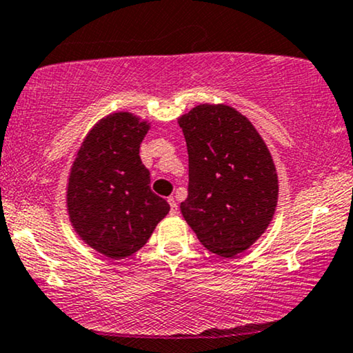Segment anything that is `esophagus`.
<instances>
[{"mask_svg":"<svg viewBox=\"0 0 353 353\" xmlns=\"http://www.w3.org/2000/svg\"><path fill=\"white\" fill-rule=\"evenodd\" d=\"M168 204H170V214L176 215L178 214V205H176V202H175V199H173V197H168Z\"/></svg>","mask_w":353,"mask_h":353,"instance_id":"34e87169","label":"esophagus"}]
</instances>
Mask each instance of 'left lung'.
Masks as SVG:
<instances>
[{
    "mask_svg": "<svg viewBox=\"0 0 353 353\" xmlns=\"http://www.w3.org/2000/svg\"><path fill=\"white\" fill-rule=\"evenodd\" d=\"M178 123L190 157L188 197L180 209L205 249L244 252L272 223L278 173L250 120L226 104H199Z\"/></svg>",
    "mask_w": 353,
    "mask_h": 353,
    "instance_id": "left-lung-1",
    "label": "left lung"
}]
</instances>
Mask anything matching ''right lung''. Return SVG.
Instances as JSON below:
<instances>
[{"label":"right lung","mask_w":353,"mask_h":353,"mask_svg":"<svg viewBox=\"0 0 353 353\" xmlns=\"http://www.w3.org/2000/svg\"><path fill=\"white\" fill-rule=\"evenodd\" d=\"M151 123L112 112L94 123L77 151L67 183V212L85 244L112 260L138 252L170 205L151 191L139 144Z\"/></svg>","instance_id":"right-lung-1"}]
</instances>
